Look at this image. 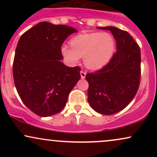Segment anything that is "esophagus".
<instances>
[{
  "mask_svg": "<svg viewBox=\"0 0 157 157\" xmlns=\"http://www.w3.org/2000/svg\"><path fill=\"white\" fill-rule=\"evenodd\" d=\"M86 72L84 71H80V76H81V78L82 79H84L85 77H86Z\"/></svg>",
  "mask_w": 157,
  "mask_h": 157,
  "instance_id": "1",
  "label": "esophagus"
}]
</instances>
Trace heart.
<instances>
[{
  "mask_svg": "<svg viewBox=\"0 0 157 157\" xmlns=\"http://www.w3.org/2000/svg\"><path fill=\"white\" fill-rule=\"evenodd\" d=\"M71 45L63 44L60 51L69 64L75 65L83 57L88 68L97 70L106 66L115 52L113 37L106 32L80 34L71 40Z\"/></svg>",
  "mask_w": 157,
  "mask_h": 157,
  "instance_id": "obj_1",
  "label": "heart"
}]
</instances>
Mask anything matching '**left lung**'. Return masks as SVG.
Returning a JSON list of instances; mask_svg holds the SVG:
<instances>
[{
	"instance_id": "8db88e82",
	"label": "left lung",
	"mask_w": 157,
	"mask_h": 157,
	"mask_svg": "<svg viewBox=\"0 0 157 157\" xmlns=\"http://www.w3.org/2000/svg\"><path fill=\"white\" fill-rule=\"evenodd\" d=\"M97 28L111 32L116 40L117 52L103 68L86 75L89 85L88 101L95 111L111 115L125 109L137 92L141 52L128 32L114 26Z\"/></svg>"
}]
</instances>
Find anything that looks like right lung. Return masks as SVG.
Masks as SVG:
<instances>
[{
	"mask_svg": "<svg viewBox=\"0 0 157 157\" xmlns=\"http://www.w3.org/2000/svg\"><path fill=\"white\" fill-rule=\"evenodd\" d=\"M77 32L71 26L40 22L19 39L13 62L14 82L24 105L40 117L62 111L80 79V67H68L61 62L63 43Z\"/></svg>",
	"mask_w": 157,
	"mask_h": 157,
	"instance_id": "obj_1",
	"label": "right lung"
}]
</instances>
